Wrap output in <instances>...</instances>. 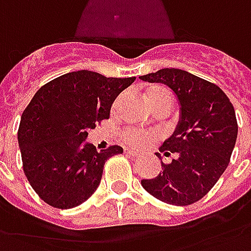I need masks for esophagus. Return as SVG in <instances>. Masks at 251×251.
I'll return each mask as SVG.
<instances>
[{
  "label": "esophagus",
  "instance_id": "34e87169",
  "mask_svg": "<svg viewBox=\"0 0 251 251\" xmlns=\"http://www.w3.org/2000/svg\"><path fill=\"white\" fill-rule=\"evenodd\" d=\"M124 153H126L127 156H133V158H138L139 156V152L132 151V150H129V148H124Z\"/></svg>",
  "mask_w": 251,
  "mask_h": 251
}]
</instances>
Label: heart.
<instances>
[{
    "label": "heart",
    "mask_w": 251,
    "mask_h": 251,
    "mask_svg": "<svg viewBox=\"0 0 251 251\" xmlns=\"http://www.w3.org/2000/svg\"><path fill=\"white\" fill-rule=\"evenodd\" d=\"M146 100L152 108L159 107V105H166V107L170 108V105H171V93L168 92L166 88L160 87V85H152L146 91ZM123 138L131 146H142V144L152 140L155 138V135L152 132L139 129V128L129 127L124 129Z\"/></svg>",
    "instance_id": "obj_1"
}]
</instances>
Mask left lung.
Here are the masks:
<instances>
[{
	"label": "left lung",
	"mask_w": 251,
	"mask_h": 251,
	"mask_svg": "<svg viewBox=\"0 0 251 251\" xmlns=\"http://www.w3.org/2000/svg\"><path fill=\"white\" fill-rule=\"evenodd\" d=\"M139 78L166 84L180 103L178 127L159 147L164 156L175 158L168 164L162 162L158 176L143 179L142 186L164 203L193 204L227 168L238 133L233 104L218 85L182 69L164 68Z\"/></svg>",
	"instance_id": "obj_1"
}]
</instances>
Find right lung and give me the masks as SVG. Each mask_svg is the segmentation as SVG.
<instances>
[{"label":"right lung","mask_w":251,"mask_h":251,"mask_svg":"<svg viewBox=\"0 0 251 251\" xmlns=\"http://www.w3.org/2000/svg\"><path fill=\"white\" fill-rule=\"evenodd\" d=\"M133 80L69 72L43 85L24 109L17 133L24 173L49 206H80L99 187L105 162L123 153L120 146L98 152L84 140L109 119L113 100Z\"/></svg>","instance_id":"1"}]
</instances>
